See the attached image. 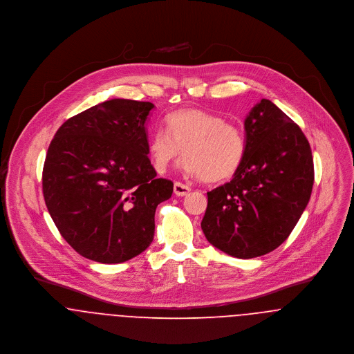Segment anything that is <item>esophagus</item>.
Segmentation results:
<instances>
[{"label": "esophagus", "instance_id": "34e87169", "mask_svg": "<svg viewBox=\"0 0 354 354\" xmlns=\"http://www.w3.org/2000/svg\"><path fill=\"white\" fill-rule=\"evenodd\" d=\"M190 192H192V189H190L189 186H186V185H183V183H180V182H175V185H174V193H175V196H187Z\"/></svg>", "mask_w": 354, "mask_h": 354}]
</instances>
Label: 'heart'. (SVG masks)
I'll return each mask as SVG.
<instances>
[{"label": "heart", "mask_w": 354, "mask_h": 354, "mask_svg": "<svg viewBox=\"0 0 354 354\" xmlns=\"http://www.w3.org/2000/svg\"><path fill=\"white\" fill-rule=\"evenodd\" d=\"M148 152L160 174L183 153L186 172L201 176L203 182L217 183L230 179L240 167L245 137L240 126L217 114L187 109L168 117L167 130L153 133Z\"/></svg>", "instance_id": "b5f03b06"}]
</instances>
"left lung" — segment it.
Returning <instances> with one entry per match:
<instances>
[{
    "mask_svg": "<svg viewBox=\"0 0 354 354\" xmlns=\"http://www.w3.org/2000/svg\"><path fill=\"white\" fill-rule=\"evenodd\" d=\"M245 153L231 182L207 193L201 228L223 252L250 259L281 245L314 186V160L301 129L262 99L244 120Z\"/></svg>",
    "mask_w": 354,
    "mask_h": 354,
    "instance_id": "left-lung-1",
    "label": "left lung"
}]
</instances>
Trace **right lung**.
Instances as JSON below:
<instances>
[{
	"label": "right lung",
	"mask_w": 354,
	"mask_h": 354,
	"mask_svg": "<svg viewBox=\"0 0 354 354\" xmlns=\"http://www.w3.org/2000/svg\"><path fill=\"white\" fill-rule=\"evenodd\" d=\"M149 102L111 99L68 119L50 142L41 175L47 210L84 258L126 262L155 235L158 203L174 183L148 158Z\"/></svg>",
	"instance_id": "obj_1"
}]
</instances>
